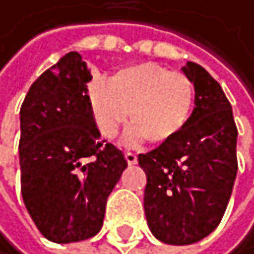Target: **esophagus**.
Listing matches in <instances>:
<instances>
[{"instance_id": "1", "label": "esophagus", "mask_w": 254, "mask_h": 254, "mask_svg": "<svg viewBox=\"0 0 254 254\" xmlns=\"http://www.w3.org/2000/svg\"><path fill=\"white\" fill-rule=\"evenodd\" d=\"M125 158H126V162H128V165H136L137 163L136 153H132V152H125Z\"/></svg>"}]
</instances>
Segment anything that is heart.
Listing matches in <instances>:
<instances>
[{"instance_id":"b5f03b06","label":"heart","mask_w":254,"mask_h":254,"mask_svg":"<svg viewBox=\"0 0 254 254\" xmlns=\"http://www.w3.org/2000/svg\"><path fill=\"white\" fill-rule=\"evenodd\" d=\"M88 102L102 136L114 137L129 114L132 126L125 134L126 144L144 137L150 144H166L190 122L195 84L184 73L145 62L117 71L110 84L94 80L88 88Z\"/></svg>"}]
</instances>
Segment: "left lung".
<instances>
[{
  "label": "left lung",
  "mask_w": 254,
  "mask_h": 254,
  "mask_svg": "<svg viewBox=\"0 0 254 254\" xmlns=\"http://www.w3.org/2000/svg\"><path fill=\"white\" fill-rule=\"evenodd\" d=\"M181 70L195 84L190 122L176 139L137 157L147 174V224L170 245H190L218 227L237 176L231 102L201 65L187 62Z\"/></svg>",
  "instance_id": "obj_1"
}]
</instances>
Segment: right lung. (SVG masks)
I'll list each match as a JSON object with an SVG mask.
<instances>
[{"instance_id": "obj_1", "label": "right lung", "mask_w": 254, "mask_h": 254, "mask_svg": "<svg viewBox=\"0 0 254 254\" xmlns=\"http://www.w3.org/2000/svg\"><path fill=\"white\" fill-rule=\"evenodd\" d=\"M91 68L68 53L30 86L20 109V186L28 214L54 243L96 235L105 203L126 170L101 140L88 102Z\"/></svg>"}]
</instances>
